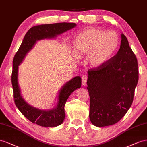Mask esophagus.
Masks as SVG:
<instances>
[{
    "mask_svg": "<svg viewBox=\"0 0 147 147\" xmlns=\"http://www.w3.org/2000/svg\"><path fill=\"white\" fill-rule=\"evenodd\" d=\"M87 80V75H83V76H82V85L85 86L86 84Z\"/></svg>",
    "mask_w": 147,
    "mask_h": 147,
    "instance_id": "esophagus-1",
    "label": "esophagus"
}]
</instances>
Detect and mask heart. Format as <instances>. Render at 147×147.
I'll list each match as a JSON object with an SVG mask.
<instances>
[{"mask_svg":"<svg viewBox=\"0 0 147 147\" xmlns=\"http://www.w3.org/2000/svg\"><path fill=\"white\" fill-rule=\"evenodd\" d=\"M119 45V38L116 32L98 28H87L75 37L73 52L78 58L89 55L90 65L99 68L115 57Z\"/></svg>","mask_w":147,"mask_h":147,"instance_id":"heart-1","label":"heart"}]
</instances>
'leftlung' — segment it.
Instances as JSON below:
<instances>
[{"mask_svg":"<svg viewBox=\"0 0 147 147\" xmlns=\"http://www.w3.org/2000/svg\"><path fill=\"white\" fill-rule=\"evenodd\" d=\"M120 49L105 65L89 69V118L97 127L117 123L131 107L139 80L137 58L124 34Z\"/></svg>","mask_w":147,"mask_h":147,"instance_id":"left-lung-1","label":"left lung"}]
</instances>
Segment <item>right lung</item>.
<instances>
[{
	"label": "right lung",
	"instance_id": "right-lung-1",
	"mask_svg": "<svg viewBox=\"0 0 147 147\" xmlns=\"http://www.w3.org/2000/svg\"><path fill=\"white\" fill-rule=\"evenodd\" d=\"M76 26L74 23H58L37 25L31 28L25 35L13 61L11 83L16 107L26 118L42 127H56L61 124L65 118V105L69 95L81 86V78L76 76L66 82L60 90L57 105L50 110H40L28 104L21 94L18 84V66L27 53L31 50L36 41L53 39Z\"/></svg>",
	"mask_w": 147,
	"mask_h": 147
}]
</instances>
